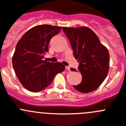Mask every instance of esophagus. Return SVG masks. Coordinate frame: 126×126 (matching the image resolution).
<instances>
[{
  "instance_id": "34e87169",
  "label": "esophagus",
  "mask_w": 126,
  "mask_h": 126,
  "mask_svg": "<svg viewBox=\"0 0 126 126\" xmlns=\"http://www.w3.org/2000/svg\"><path fill=\"white\" fill-rule=\"evenodd\" d=\"M65 68H66V70H68V71H70V66H66Z\"/></svg>"
}]
</instances>
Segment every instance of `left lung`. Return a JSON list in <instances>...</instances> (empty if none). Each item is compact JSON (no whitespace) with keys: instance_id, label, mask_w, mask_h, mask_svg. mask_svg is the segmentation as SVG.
Here are the masks:
<instances>
[{"instance_id":"obj_1","label":"left lung","mask_w":126,"mask_h":126,"mask_svg":"<svg viewBox=\"0 0 126 126\" xmlns=\"http://www.w3.org/2000/svg\"><path fill=\"white\" fill-rule=\"evenodd\" d=\"M73 50L74 57L79 62L82 75L80 84L73 86L77 91L88 93L102 84L109 71V54L95 33L86 27H63ZM73 71H77L71 68Z\"/></svg>"}]
</instances>
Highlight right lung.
Returning <instances> with one entry per match:
<instances>
[{
    "label": "right lung",
    "instance_id": "obj_1",
    "mask_svg": "<svg viewBox=\"0 0 126 126\" xmlns=\"http://www.w3.org/2000/svg\"><path fill=\"white\" fill-rule=\"evenodd\" d=\"M62 27L40 25L28 30L19 40L12 58V65L18 80L32 92H40L48 86L55 75L65 66L60 62L43 60L48 51V43L60 33Z\"/></svg>",
    "mask_w": 126,
    "mask_h": 126
}]
</instances>
